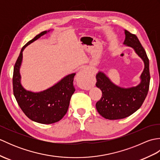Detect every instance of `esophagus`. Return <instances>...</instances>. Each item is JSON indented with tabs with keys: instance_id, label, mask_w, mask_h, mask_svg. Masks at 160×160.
<instances>
[{
	"instance_id": "obj_1",
	"label": "esophagus",
	"mask_w": 160,
	"mask_h": 160,
	"mask_svg": "<svg viewBox=\"0 0 160 160\" xmlns=\"http://www.w3.org/2000/svg\"><path fill=\"white\" fill-rule=\"evenodd\" d=\"M88 78H89V72H88V70L87 69H80V71L77 74L76 80L81 82V81L86 80Z\"/></svg>"
}]
</instances>
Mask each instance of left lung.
<instances>
[{
    "instance_id": "8db88e82",
    "label": "left lung",
    "mask_w": 160,
    "mask_h": 160,
    "mask_svg": "<svg viewBox=\"0 0 160 160\" xmlns=\"http://www.w3.org/2000/svg\"><path fill=\"white\" fill-rule=\"evenodd\" d=\"M124 33V44L133 48L143 60L144 69L140 76V84L128 89L115 85L103 73H98L96 85L102 91V96L97 102L96 107L98 113L108 120L123 119L135 113L143 104L149 89L151 77L147 53L136 36L127 30Z\"/></svg>"
}]
</instances>
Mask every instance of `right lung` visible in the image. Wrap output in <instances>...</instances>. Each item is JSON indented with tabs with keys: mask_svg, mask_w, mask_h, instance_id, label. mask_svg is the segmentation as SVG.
<instances>
[{
	"mask_svg": "<svg viewBox=\"0 0 160 160\" xmlns=\"http://www.w3.org/2000/svg\"><path fill=\"white\" fill-rule=\"evenodd\" d=\"M44 31L23 46L13 67V91L20 108L30 120L40 124H53L60 121L67 113L71 98L76 91L73 78L69 74L49 89L39 93L26 91L20 84L19 69L25 47L47 33Z\"/></svg>",
	"mask_w": 160,
	"mask_h": 160,
	"instance_id": "obj_1",
	"label": "right lung"
}]
</instances>
